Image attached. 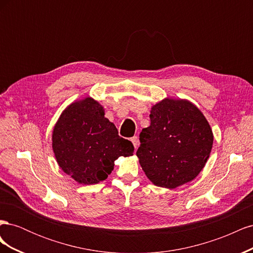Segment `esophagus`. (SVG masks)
I'll use <instances>...</instances> for the list:
<instances>
[{"instance_id": "obj_1", "label": "esophagus", "mask_w": 253, "mask_h": 253, "mask_svg": "<svg viewBox=\"0 0 253 253\" xmlns=\"http://www.w3.org/2000/svg\"><path fill=\"white\" fill-rule=\"evenodd\" d=\"M131 141L133 142V144H134V147H135V149L138 147V144H139V140H138V137L137 136H134V137H132L131 138Z\"/></svg>"}]
</instances>
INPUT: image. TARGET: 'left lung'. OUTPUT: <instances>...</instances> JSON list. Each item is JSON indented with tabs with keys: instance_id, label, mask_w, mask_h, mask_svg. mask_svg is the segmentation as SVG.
I'll use <instances>...</instances> for the list:
<instances>
[{
	"instance_id": "left-lung-1",
	"label": "left lung",
	"mask_w": 253,
	"mask_h": 253,
	"mask_svg": "<svg viewBox=\"0 0 253 253\" xmlns=\"http://www.w3.org/2000/svg\"><path fill=\"white\" fill-rule=\"evenodd\" d=\"M150 119L136 152L148 178L169 189L194 179L213 144L211 127L202 112L189 101L165 99L153 106Z\"/></svg>"
}]
</instances>
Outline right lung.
<instances>
[{
  "mask_svg": "<svg viewBox=\"0 0 253 253\" xmlns=\"http://www.w3.org/2000/svg\"><path fill=\"white\" fill-rule=\"evenodd\" d=\"M52 149L66 174L80 183L106 179L119 156H131L133 143L122 138L90 98L74 102L61 115L52 133Z\"/></svg>",
  "mask_w": 253,
  "mask_h": 253,
  "instance_id": "right-lung-1",
  "label": "right lung"
}]
</instances>
